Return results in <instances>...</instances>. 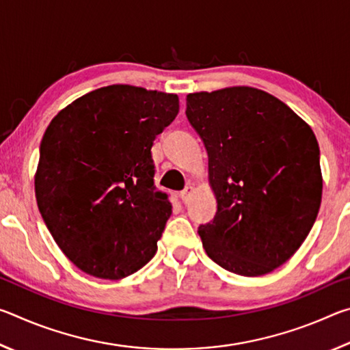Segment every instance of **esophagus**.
Instances as JSON below:
<instances>
[{
  "label": "esophagus",
  "instance_id": "esophagus-1",
  "mask_svg": "<svg viewBox=\"0 0 350 350\" xmlns=\"http://www.w3.org/2000/svg\"><path fill=\"white\" fill-rule=\"evenodd\" d=\"M193 194H194V187H193V185H187L185 188H183V191L180 193V198H182L183 202L188 204Z\"/></svg>",
  "mask_w": 350,
  "mask_h": 350
}]
</instances>
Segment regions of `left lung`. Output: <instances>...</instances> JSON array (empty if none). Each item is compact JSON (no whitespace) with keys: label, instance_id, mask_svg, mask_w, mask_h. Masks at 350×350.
Masks as SVG:
<instances>
[{"label":"left lung","instance_id":"8db88e82","mask_svg":"<svg viewBox=\"0 0 350 350\" xmlns=\"http://www.w3.org/2000/svg\"><path fill=\"white\" fill-rule=\"evenodd\" d=\"M185 114L208 154L217 200L213 222L198 230L206 254L236 275L270 273L293 256L318 216L315 134L286 103L250 86L188 94Z\"/></svg>","mask_w":350,"mask_h":350}]
</instances>
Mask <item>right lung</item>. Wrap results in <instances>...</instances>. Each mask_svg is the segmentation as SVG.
Returning <instances> with one entry per match:
<instances>
[{
    "instance_id": "add662e5",
    "label": "right lung",
    "mask_w": 350,
    "mask_h": 350,
    "mask_svg": "<svg viewBox=\"0 0 350 350\" xmlns=\"http://www.w3.org/2000/svg\"><path fill=\"white\" fill-rule=\"evenodd\" d=\"M177 112L176 94L111 85L47 126L35 198L57 245L85 273L122 280L156 254L173 206L154 187L151 146Z\"/></svg>"
}]
</instances>
